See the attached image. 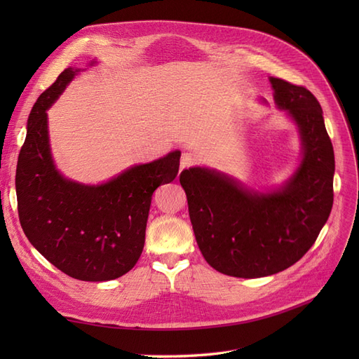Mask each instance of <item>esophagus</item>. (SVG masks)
<instances>
[{"label": "esophagus", "instance_id": "obj_1", "mask_svg": "<svg viewBox=\"0 0 359 359\" xmlns=\"http://www.w3.org/2000/svg\"><path fill=\"white\" fill-rule=\"evenodd\" d=\"M198 161H199V158L196 154L191 153V151H184L181 156V170L194 166Z\"/></svg>", "mask_w": 359, "mask_h": 359}]
</instances>
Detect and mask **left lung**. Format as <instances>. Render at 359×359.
Instances as JSON below:
<instances>
[{
	"label": "left lung",
	"mask_w": 359,
	"mask_h": 359,
	"mask_svg": "<svg viewBox=\"0 0 359 359\" xmlns=\"http://www.w3.org/2000/svg\"><path fill=\"white\" fill-rule=\"evenodd\" d=\"M269 82L277 106L297 123L304 149L285 186L257 193L206 168L184 169L180 175L205 260L240 278L273 276L298 262L316 241L334 202V149L318 99L280 78Z\"/></svg>",
	"instance_id": "8db88e82"
}]
</instances>
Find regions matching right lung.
Segmentation results:
<instances>
[{"instance_id":"1","label":"right lung","mask_w":359,"mask_h":359,"mask_svg":"<svg viewBox=\"0 0 359 359\" xmlns=\"http://www.w3.org/2000/svg\"><path fill=\"white\" fill-rule=\"evenodd\" d=\"M79 69H66L28 116L16 168L20 226L39 252L64 274L83 281L124 276L140 257L154 190L175 180L180 151L127 169L100 186L66 180L49 148L48 114Z\"/></svg>"}]
</instances>
